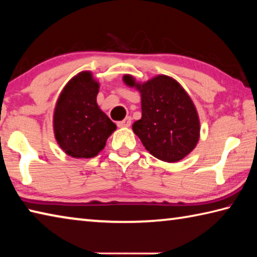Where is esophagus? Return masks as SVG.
Segmentation results:
<instances>
[{
	"label": "esophagus",
	"mask_w": 257,
	"mask_h": 257,
	"mask_svg": "<svg viewBox=\"0 0 257 257\" xmlns=\"http://www.w3.org/2000/svg\"><path fill=\"white\" fill-rule=\"evenodd\" d=\"M130 124H132V118H130V116H127V118H124L122 121L118 122V127L119 128H128V127H130Z\"/></svg>",
	"instance_id": "1"
}]
</instances>
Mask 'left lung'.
I'll return each instance as SVG.
<instances>
[{"mask_svg":"<svg viewBox=\"0 0 257 257\" xmlns=\"http://www.w3.org/2000/svg\"><path fill=\"white\" fill-rule=\"evenodd\" d=\"M123 82L141 93L142 118L133 132L154 158L178 162L198 144L201 122L196 106L184 87L172 77L158 75L139 82L124 75Z\"/></svg>","mask_w":257,"mask_h":257,"instance_id":"8db88e82","label":"left lung"}]
</instances>
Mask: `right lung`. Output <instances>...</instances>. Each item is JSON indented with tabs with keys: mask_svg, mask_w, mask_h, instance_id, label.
I'll use <instances>...</instances> for the list:
<instances>
[{
	"mask_svg": "<svg viewBox=\"0 0 257 257\" xmlns=\"http://www.w3.org/2000/svg\"><path fill=\"white\" fill-rule=\"evenodd\" d=\"M98 90L99 82L92 71H81L67 82L56 101L54 137L60 149L71 158H94L115 132L116 125L96 102Z\"/></svg>",
	"mask_w": 257,
	"mask_h": 257,
	"instance_id": "obj_1",
	"label": "right lung"
}]
</instances>
